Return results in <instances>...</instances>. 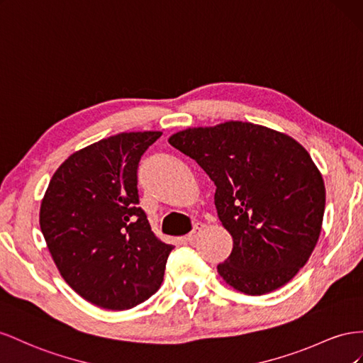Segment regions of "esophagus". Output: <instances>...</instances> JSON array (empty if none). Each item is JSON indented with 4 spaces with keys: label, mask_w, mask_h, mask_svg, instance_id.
Wrapping results in <instances>:
<instances>
[{
    "label": "esophagus",
    "mask_w": 363,
    "mask_h": 363,
    "mask_svg": "<svg viewBox=\"0 0 363 363\" xmlns=\"http://www.w3.org/2000/svg\"><path fill=\"white\" fill-rule=\"evenodd\" d=\"M202 230H203V223H201V222L194 223V226H193V231H191L190 234L185 235V240H187L189 243H193V242L196 240V237L199 235V233H201Z\"/></svg>",
    "instance_id": "esophagus-1"
}]
</instances>
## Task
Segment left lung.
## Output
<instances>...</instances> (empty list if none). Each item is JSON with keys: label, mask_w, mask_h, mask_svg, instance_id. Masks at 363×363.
Segmentation results:
<instances>
[{"label": "left lung", "mask_w": 363, "mask_h": 363, "mask_svg": "<svg viewBox=\"0 0 363 363\" xmlns=\"http://www.w3.org/2000/svg\"><path fill=\"white\" fill-rule=\"evenodd\" d=\"M169 143L216 185L214 203L233 251L217 272L237 291L263 295L298 274L323 226L325 187L307 150L258 124L226 121L174 133Z\"/></svg>", "instance_id": "1"}]
</instances>
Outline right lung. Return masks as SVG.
Returning a JSON list of instances; mask_svg holds the SVG:
<instances>
[{
	"mask_svg": "<svg viewBox=\"0 0 363 363\" xmlns=\"http://www.w3.org/2000/svg\"><path fill=\"white\" fill-rule=\"evenodd\" d=\"M161 132H123L60 165L40 203L48 251L72 291L128 310L158 291L173 245L155 237L140 208L138 164Z\"/></svg>",
	"mask_w": 363,
	"mask_h": 363,
	"instance_id": "1",
	"label": "right lung"
}]
</instances>
